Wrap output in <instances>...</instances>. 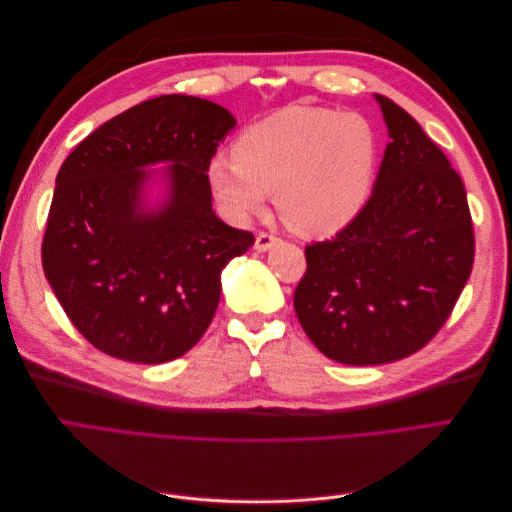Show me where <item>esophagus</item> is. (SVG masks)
<instances>
[{"instance_id":"obj_1","label":"esophagus","mask_w":512,"mask_h":512,"mask_svg":"<svg viewBox=\"0 0 512 512\" xmlns=\"http://www.w3.org/2000/svg\"><path fill=\"white\" fill-rule=\"evenodd\" d=\"M275 243H280V239H277L275 235H269V232H260V235L256 237L254 247L258 252H267V250H271Z\"/></svg>"}]
</instances>
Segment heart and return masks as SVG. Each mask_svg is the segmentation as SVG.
<instances>
[{"label":"heart","instance_id":"1","mask_svg":"<svg viewBox=\"0 0 512 512\" xmlns=\"http://www.w3.org/2000/svg\"><path fill=\"white\" fill-rule=\"evenodd\" d=\"M378 162L380 136L367 117L290 104L243 130L232 158H211L207 181L230 222L245 224L275 194L290 230L331 237L365 209Z\"/></svg>","mask_w":512,"mask_h":512}]
</instances>
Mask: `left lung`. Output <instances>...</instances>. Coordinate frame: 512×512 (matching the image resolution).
<instances>
[{
	"instance_id": "8db88e82",
	"label": "left lung",
	"mask_w": 512,
	"mask_h": 512,
	"mask_svg": "<svg viewBox=\"0 0 512 512\" xmlns=\"http://www.w3.org/2000/svg\"><path fill=\"white\" fill-rule=\"evenodd\" d=\"M389 130L365 209L305 247L294 312L314 346L344 365H382L421 350L451 316L474 262L461 177L393 100L374 94Z\"/></svg>"
}]
</instances>
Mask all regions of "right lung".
<instances>
[{
    "instance_id": "right-lung-1",
    "label": "right lung",
    "mask_w": 512,
    "mask_h": 512,
    "mask_svg": "<svg viewBox=\"0 0 512 512\" xmlns=\"http://www.w3.org/2000/svg\"><path fill=\"white\" fill-rule=\"evenodd\" d=\"M235 126L211 100L160 96L102 123L61 164L42 267L70 322L104 354L156 365L205 335L224 267L254 245L211 207L207 164ZM153 184L165 188L156 204Z\"/></svg>"
}]
</instances>
